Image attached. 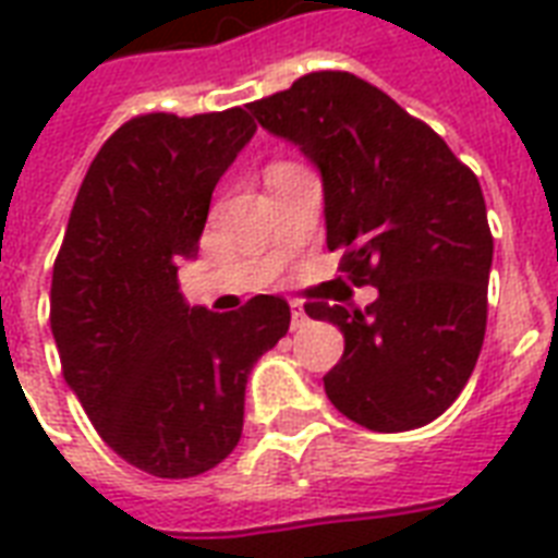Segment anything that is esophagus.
<instances>
[{
    "label": "esophagus",
    "instance_id": "1",
    "mask_svg": "<svg viewBox=\"0 0 558 558\" xmlns=\"http://www.w3.org/2000/svg\"><path fill=\"white\" fill-rule=\"evenodd\" d=\"M289 310H292V330H301V327L306 324L304 304H301V301H292V304H289Z\"/></svg>",
    "mask_w": 558,
    "mask_h": 558
}]
</instances>
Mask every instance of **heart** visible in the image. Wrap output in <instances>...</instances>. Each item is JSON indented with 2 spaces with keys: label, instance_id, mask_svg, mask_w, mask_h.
<instances>
[{
  "label": "heart",
  "instance_id": "obj_1",
  "mask_svg": "<svg viewBox=\"0 0 558 558\" xmlns=\"http://www.w3.org/2000/svg\"><path fill=\"white\" fill-rule=\"evenodd\" d=\"M278 165H287V161H278Z\"/></svg>",
  "mask_w": 558,
  "mask_h": 558
}]
</instances>
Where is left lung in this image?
<instances>
[{"instance_id":"1","label":"left lung","mask_w":558,"mask_h":558,"mask_svg":"<svg viewBox=\"0 0 558 558\" xmlns=\"http://www.w3.org/2000/svg\"><path fill=\"white\" fill-rule=\"evenodd\" d=\"M248 109L318 165L327 248L353 287L379 289L367 310L304 306L344 332L327 397L371 432L432 423L484 348L493 231L481 182L432 126L350 72H310Z\"/></svg>"}]
</instances>
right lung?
<instances>
[{"label":"right lung","mask_w":558,"mask_h":558,"mask_svg":"<svg viewBox=\"0 0 558 558\" xmlns=\"http://www.w3.org/2000/svg\"><path fill=\"white\" fill-rule=\"evenodd\" d=\"M254 130L243 107L130 118L86 170L57 252L65 381L109 449L147 475H202L234 451L248 373L289 330L278 295L219 315L179 292L210 193Z\"/></svg>","instance_id":"1"}]
</instances>
